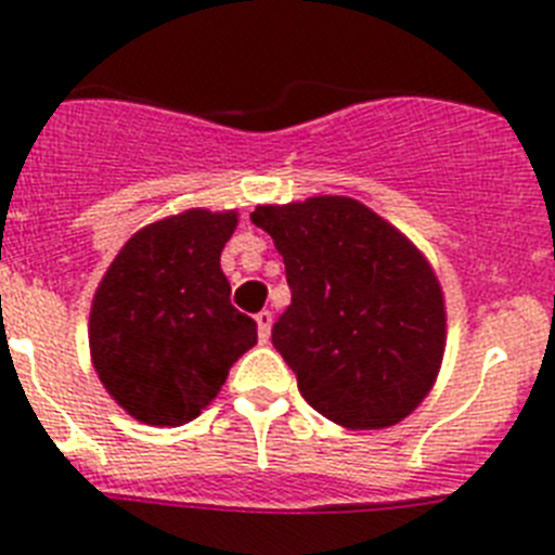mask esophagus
I'll return each instance as SVG.
<instances>
[{"instance_id": "esophagus-1", "label": "esophagus", "mask_w": 555, "mask_h": 555, "mask_svg": "<svg viewBox=\"0 0 555 555\" xmlns=\"http://www.w3.org/2000/svg\"><path fill=\"white\" fill-rule=\"evenodd\" d=\"M255 322H258V338H261V345H267L269 333H272V311H261L255 317Z\"/></svg>"}]
</instances>
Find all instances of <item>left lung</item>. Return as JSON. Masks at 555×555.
<instances>
[{
    "label": "left lung",
    "mask_w": 555,
    "mask_h": 555,
    "mask_svg": "<svg viewBox=\"0 0 555 555\" xmlns=\"http://www.w3.org/2000/svg\"><path fill=\"white\" fill-rule=\"evenodd\" d=\"M249 219L286 263L292 306L272 345L308 405L350 430L405 420L444 356L442 286L425 255L350 197L258 205Z\"/></svg>",
    "instance_id": "left-lung-1"
}]
</instances>
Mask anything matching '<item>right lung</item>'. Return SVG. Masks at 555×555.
Here are the masks:
<instances>
[{
	"mask_svg": "<svg viewBox=\"0 0 555 555\" xmlns=\"http://www.w3.org/2000/svg\"><path fill=\"white\" fill-rule=\"evenodd\" d=\"M235 224V210L205 208L146 224L96 288L91 361L107 395L139 423H191L258 341L255 322L230 302L219 267Z\"/></svg>",
	"mask_w": 555,
	"mask_h": 555,
	"instance_id": "right-lung-1",
	"label": "right lung"
}]
</instances>
